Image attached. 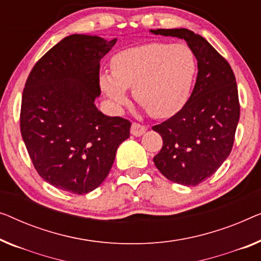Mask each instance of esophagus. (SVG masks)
Masks as SVG:
<instances>
[{"label":"esophagus","mask_w":261,"mask_h":261,"mask_svg":"<svg viewBox=\"0 0 261 261\" xmlns=\"http://www.w3.org/2000/svg\"><path fill=\"white\" fill-rule=\"evenodd\" d=\"M146 129L147 128H146V126H143V124H140L138 122H133L130 127V133H132V135H134V137H141V135L146 132Z\"/></svg>","instance_id":"34e87169"}]
</instances>
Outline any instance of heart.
Listing matches in <instances>:
<instances>
[{
	"mask_svg": "<svg viewBox=\"0 0 261 261\" xmlns=\"http://www.w3.org/2000/svg\"><path fill=\"white\" fill-rule=\"evenodd\" d=\"M112 74L100 75V87L116 107L127 103L126 89L153 118H168L186 103L195 61L184 43H148L119 51L111 61Z\"/></svg>",
	"mask_w": 261,
	"mask_h": 261,
	"instance_id": "obj_1",
	"label": "heart"
}]
</instances>
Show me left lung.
<instances>
[{"mask_svg":"<svg viewBox=\"0 0 261 261\" xmlns=\"http://www.w3.org/2000/svg\"><path fill=\"white\" fill-rule=\"evenodd\" d=\"M156 35L184 39L198 60V76L182 108L152 129L161 135L162 148L153 161L168 180L196 186L213 175L231 153L240 103L229 63L192 30L156 29Z\"/></svg>","mask_w":261,"mask_h":261,"instance_id":"obj_1","label":"left lung"}]
</instances>
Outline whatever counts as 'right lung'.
Wrapping results in <instances>:
<instances>
[{
    "mask_svg": "<svg viewBox=\"0 0 261 261\" xmlns=\"http://www.w3.org/2000/svg\"><path fill=\"white\" fill-rule=\"evenodd\" d=\"M116 43L67 36L35 63L22 94L20 128L36 172L59 190L86 194L111 171L130 121L107 116L100 95V60Z\"/></svg>",
    "mask_w": 261,
    "mask_h": 261,
    "instance_id": "obj_1",
    "label": "right lung"
}]
</instances>
